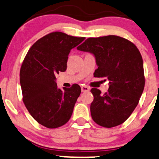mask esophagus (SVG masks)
<instances>
[{
	"mask_svg": "<svg viewBox=\"0 0 159 159\" xmlns=\"http://www.w3.org/2000/svg\"><path fill=\"white\" fill-rule=\"evenodd\" d=\"M89 90H90V88H89L88 86H85V85H83V86H81V91H82V92L89 91Z\"/></svg>",
	"mask_w": 159,
	"mask_h": 159,
	"instance_id": "1",
	"label": "esophagus"
}]
</instances>
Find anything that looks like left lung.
I'll use <instances>...</instances> for the list:
<instances>
[{
	"label": "left lung",
	"instance_id": "1",
	"mask_svg": "<svg viewBox=\"0 0 159 159\" xmlns=\"http://www.w3.org/2000/svg\"><path fill=\"white\" fill-rule=\"evenodd\" d=\"M77 49L93 53L98 68L93 75L106 78L105 93L92 88L90 113L97 125L110 128L121 125L138 104L145 86L143 58L135 44L116 35L89 38Z\"/></svg>",
	"mask_w": 159,
	"mask_h": 159
}]
</instances>
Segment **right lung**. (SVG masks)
Returning a JSON list of instances; mask_svg holds the SVG:
<instances>
[{"label":"right lung","instance_id":"obj_1","mask_svg":"<svg viewBox=\"0 0 159 159\" xmlns=\"http://www.w3.org/2000/svg\"><path fill=\"white\" fill-rule=\"evenodd\" d=\"M84 37L54 31L38 40L26 54L20 69L22 100L36 121L48 128H57L69 121L77 99L78 84L60 90L56 75L65 71L68 56Z\"/></svg>","mask_w":159,"mask_h":159}]
</instances>
